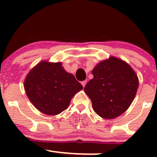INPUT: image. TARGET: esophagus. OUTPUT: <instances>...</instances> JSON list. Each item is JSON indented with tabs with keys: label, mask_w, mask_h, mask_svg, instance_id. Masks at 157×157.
I'll return each instance as SVG.
<instances>
[{
	"label": "esophagus",
	"mask_w": 157,
	"mask_h": 157,
	"mask_svg": "<svg viewBox=\"0 0 157 157\" xmlns=\"http://www.w3.org/2000/svg\"><path fill=\"white\" fill-rule=\"evenodd\" d=\"M86 82H87V80H84V81H82V82H81V84H82V86H83V87H85Z\"/></svg>",
	"instance_id": "34e87169"
}]
</instances>
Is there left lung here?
<instances>
[{
    "instance_id": "left-lung-1",
    "label": "left lung",
    "mask_w": 157,
    "mask_h": 157,
    "mask_svg": "<svg viewBox=\"0 0 157 157\" xmlns=\"http://www.w3.org/2000/svg\"><path fill=\"white\" fill-rule=\"evenodd\" d=\"M93 79L84 88L94 111L104 119H113L128 109L139 86L137 75L123 60L111 57L92 70Z\"/></svg>"
}]
</instances>
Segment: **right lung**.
Listing matches in <instances>:
<instances>
[{
	"mask_svg": "<svg viewBox=\"0 0 157 157\" xmlns=\"http://www.w3.org/2000/svg\"><path fill=\"white\" fill-rule=\"evenodd\" d=\"M24 89L36 109L45 114L57 115L67 109L74 95L83 87L61 63L42 61L27 75Z\"/></svg>",
	"mask_w": 157,
	"mask_h": 157,
	"instance_id": "add662e5",
	"label": "right lung"
}]
</instances>
